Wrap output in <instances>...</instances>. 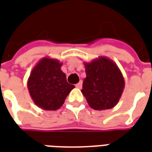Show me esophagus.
I'll use <instances>...</instances> for the list:
<instances>
[{
	"instance_id": "obj_1",
	"label": "esophagus",
	"mask_w": 152,
	"mask_h": 152,
	"mask_svg": "<svg viewBox=\"0 0 152 152\" xmlns=\"http://www.w3.org/2000/svg\"><path fill=\"white\" fill-rule=\"evenodd\" d=\"M82 85H83V83H82V81H80L78 83L76 84V87H77V88H78V89H80L81 87H82Z\"/></svg>"
}]
</instances>
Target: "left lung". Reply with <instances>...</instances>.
<instances>
[{
	"mask_svg": "<svg viewBox=\"0 0 152 152\" xmlns=\"http://www.w3.org/2000/svg\"><path fill=\"white\" fill-rule=\"evenodd\" d=\"M84 65L87 77L81 91L90 107L99 111L115 107L125 87L124 77L117 64L106 56H99Z\"/></svg>",
	"mask_w": 152,
	"mask_h": 152,
	"instance_id": "left-lung-1",
	"label": "left lung"
}]
</instances>
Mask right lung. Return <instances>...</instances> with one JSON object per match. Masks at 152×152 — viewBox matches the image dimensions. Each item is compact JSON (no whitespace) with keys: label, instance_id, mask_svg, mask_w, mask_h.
Instances as JSON below:
<instances>
[{"label":"right lung","instance_id":"obj_1","mask_svg":"<svg viewBox=\"0 0 152 152\" xmlns=\"http://www.w3.org/2000/svg\"><path fill=\"white\" fill-rule=\"evenodd\" d=\"M58 60L44 57L31 72L27 80L30 96L35 105L44 110L55 111L64 104L74 85L67 83Z\"/></svg>","mask_w":152,"mask_h":152}]
</instances>
